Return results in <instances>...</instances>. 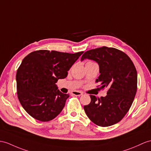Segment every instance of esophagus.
Returning <instances> with one entry per match:
<instances>
[{
    "instance_id": "obj_1",
    "label": "esophagus",
    "mask_w": 151,
    "mask_h": 151,
    "mask_svg": "<svg viewBox=\"0 0 151 151\" xmlns=\"http://www.w3.org/2000/svg\"><path fill=\"white\" fill-rule=\"evenodd\" d=\"M72 94L76 95V96H81V95H83V93L79 91H72Z\"/></svg>"
}]
</instances>
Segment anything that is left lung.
<instances>
[{
    "label": "left lung",
    "instance_id": "1",
    "mask_svg": "<svg viewBox=\"0 0 151 151\" xmlns=\"http://www.w3.org/2000/svg\"><path fill=\"white\" fill-rule=\"evenodd\" d=\"M96 61L100 76L95 82L101 88H108L107 95L97 98L90 95L91 102L84 109L92 122L108 127L118 123L128 112L137 90V72L130 58L115 48L102 47L84 52L81 59Z\"/></svg>",
    "mask_w": 151,
    "mask_h": 151
}]
</instances>
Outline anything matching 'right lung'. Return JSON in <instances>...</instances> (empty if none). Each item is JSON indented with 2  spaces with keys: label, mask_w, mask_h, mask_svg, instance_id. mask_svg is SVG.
<instances>
[{
  "label": "right lung",
  "mask_w": 151,
  "mask_h": 151,
  "mask_svg": "<svg viewBox=\"0 0 151 151\" xmlns=\"http://www.w3.org/2000/svg\"><path fill=\"white\" fill-rule=\"evenodd\" d=\"M83 53L40 50L24 58L17 70V90L18 100L29 115L47 122L61 113L69 95L61 93L56 83L67 76Z\"/></svg>",
  "instance_id": "right-lung-1"
}]
</instances>
